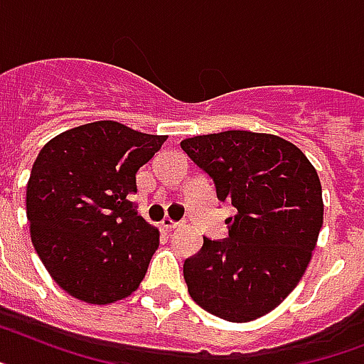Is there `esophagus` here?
Returning a JSON list of instances; mask_svg holds the SVG:
<instances>
[{
    "instance_id": "esophagus-1",
    "label": "esophagus",
    "mask_w": 364,
    "mask_h": 364,
    "mask_svg": "<svg viewBox=\"0 0 364 364\" xmlns=\"http://www.w3.org/2000/svg\"><path fill=\"white\" fill-rule=\"evenodd\" d=\"M161 227H164L165 230H173V229H176V227H180V223L173 221L171 218H164V221H161Z\"/></svg>"
}]
</instances>
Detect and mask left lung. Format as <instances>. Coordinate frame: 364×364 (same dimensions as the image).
<instances>
[{
    "mask_svg": "<svg viewBox=\"0 0 364 364\" xmlns=\"http://www.w3.org/2000/svg\"><path fill=\"white\" fill-rule=\"evenodd\" d=\"M214 180L219 203L236 208L229 236L204 238L186 258L197 305L227 322H251L292 292L311 262L323 223L322 184L307 156L272 134L229 130L180 143Z\"/></svg>",
    "mask_w": 364,
    "mask_h": 364,
    "instance_id": "1",
    "label": "left lung"
}]
</instances>
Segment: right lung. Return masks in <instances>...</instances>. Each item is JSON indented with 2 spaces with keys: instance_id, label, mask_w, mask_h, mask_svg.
Returning <instances> with one entry per match:
<instances>
[{
  "instance_id": "1",
  "label": "right lung",
  "mask_w": 364,
  "mask_h": 364,
  "mask_svg": "<svg viewBox=\"0 0 364 364\" xmlns=\"http://www.w3.org/2000/svg\"><path fill=\"white\" fill-rule=\"evenodd\" d=\"M165 139L98 121L42 146L27 182V221L35 251L65 292L107 305L137 290L160 232L130 195L139 167Z\"/></svg>"
}]
</instances>
